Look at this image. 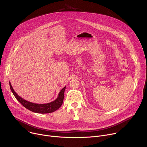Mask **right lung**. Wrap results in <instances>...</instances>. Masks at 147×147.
I'll return each mask as SVG.
<instances>
[{
    "instance_id": "add662e5",
    "label": "right lung",
    "mask_w": 147,
    "mask_h": 147,
    "mask_svg": "<svg viewBox=\"0 0 147 147\" xmlns=\"http://www.w3.org/2000/svg\"><path fill=\"white\" fill-rule=\"evenodd\" d=\"M9 85L10 87V90L13 94L15 98L22 105L25 107L26 109L30 110L35 113H49L53 112L57 110L63 103L64 99V94L65 91L66 89V86L62 88L58 94L57 98L53 101L47 103H43V104H38L35 103L30 102L21 96H18L17 94L14 91V89L13 88L10 82H9Z\"/></svg>"
}]
</instances>
